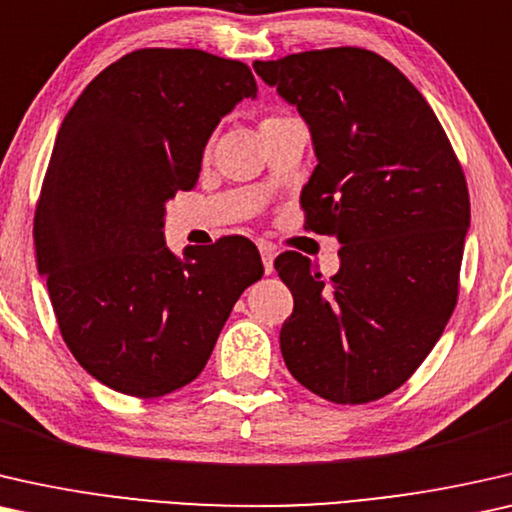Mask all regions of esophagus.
<instances>
[{
	"label": "esophagus",
	"mask_w": 512,
	"mask_h": 512,
	"mask_svg": "<svg viewBox=\"0 0 512 512\" xmlns=\"http://www.w3.org/2000/svg\"><path fill=\"white\" fill-rule=\"evenodd\" d=\"M259 255H262L264 273L269 276V273H273V257H276V250H273L269 243H262V246H259Z\"/></svg>",
	"instance_id": "1"
}]
</instances>
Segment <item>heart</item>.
I'll return each instance as SVG.
<instances>
[{"instance_id":"1","label":"heart","mask_w":512,"mask_h":512,"mask_svg":"<svg viewBox=\"0 0 512 512\" xmlns=\"http://www.w3.org/2000/svg\"><path fill=\"white\" fill-rule=\"evenodd\" d=\"M285 120H290V118H285V115H269V118H264L262 120V125L259 127H271V125H278V122H285Z\"/></svg>"}]
</instances>
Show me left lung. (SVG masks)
I'll return each mask as SVG.
<instances>
[{
    "mask_svg": "<svg viewBox=\"0 0 512 512\" xmlns=\"http://www.w3.org/2000/svg\"><path fill=\"white\" fill-rule=\"evenodd\" d=\"M297 106L318 167L301 190L306 227L341 243L331 280L283 253L294 297L280 329L287 369L334 403L376 401L424 362L457 304L469 187L441 122L413 83L364 48L255 62Z\"/></svg>",
    "mask_w": 512,
    "mask_h": 512,
    "instance_id": "left-lung-1",
    "label": "left lung"
}]
</instances>
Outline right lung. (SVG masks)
Wrapping results in <instances>:
<instances>
[{"label": "right lung", "mask_w": 512, "mask_h": 512, "mask_svg": "<svg viewBox=\"0 0 512 512\" xmlns=\"http://www.w3.org/2000/svg\"><path fill=\"white\" fill-rule=\"evenodd\" d=\"M248 97L257 83L243 62L143 48L64 115L34 213L37 264L71 355L115 392L155 399L192 383L262 278L243 236L181 259L162 232L167 201L197 185L213 129Z\"/></svg>", "instance_id": "obj_1"}]
</instances>
